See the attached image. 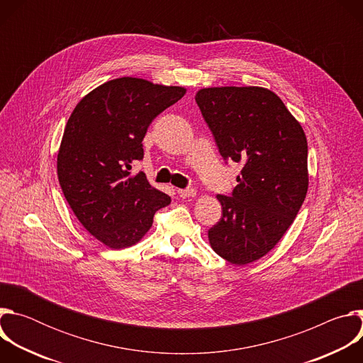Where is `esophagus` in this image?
Listing matches in <instances>:
<instances>
[{
	"label": "esophagus",
	"instance_id": "34e87169",
	"mask_svg": "<svg viewBox=\"0 0 363 363\" xmlns=\"http://www.w3.org/2000/svg\"><path fill=\"white\" fill-rule=\"evenodd\" d=\"M178 195L181 198H191V196H195L196 195V191L192 189V188H188V189H178Z\"/></svg>",
	"mask_w": 363,
	"mask_h": 363
}]
</instances>
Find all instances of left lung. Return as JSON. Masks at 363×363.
Listing matches in <instances>:
<instances>
[{
	"mask_svg": "<svg viewBox=\"0 0 363 363\" xmlns=\"http://www.w3.org/2000/svg\"><path fill=\"white\" fill-rule=\"evenodd\" d=\"M195 100L223 158L242 164L233 195H217L223 216L208 230V241L231 264L260 260L286 234L306 198L304 130L266 87H205Z\"/></svg>",
	"mask_w": 363,
	"mask_h": 363,
	"instance_id": "left-lung-1",
	"label": "left lung"
}]
</instances>
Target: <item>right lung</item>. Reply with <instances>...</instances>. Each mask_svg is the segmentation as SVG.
<instances>
[{"label":"right lung","mask_w":363,"mask_h":363,"mask_svg":"<svg viewBox=\"0 0 363 363\" xmlns=\"http://www.w3.org/2000/svg\"><path fill=\"white\" fill-rule=\"evenodd\" d=\"M185 87L119 77L93 89L70 115L57 153L63 194L82 225L101 244L121 250L142 240L169 195L143 172L142 140L150 122L184 94Z\"/></svg>","instance_id":"right-lung-1"}]
</instances>
